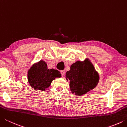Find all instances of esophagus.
Returning a JSON list of instances; mask_svg holds the SVG:
<instances>
[{
    "label": "esophagus",
    "mask_w": 127,
    "mask_h": 127,
    "mask_svg": "<svg viewBox=\"0 0 127 127\" xmlns=\"http://www.w3.org/2000/svg\"><path fill=\"white\" fill-rule=\"evenodd\" d=\"M61 74H62V76H63L64 75V74H65V70H61Z\"/></svg>",
    "instance_id": "obj_1"
}]
</instances>
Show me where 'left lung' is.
<instances>
[{
  "instance_id": "1",
  "label": "left lung",
  "mask_w": 127,
  "mask_h": 127,
  "mask_svg": "<svg viewBox=\"0 0 127 127\" xmlns=\"http://www.w3.org/2000/svg\"><path fill=\"white\" fill-rule=\"evenodd\" d=\"M70 68V70L66 73L65 78L69 81L72 93L81 96L96 87L99 75L89 59L83 62L77 61Z\"/></svg>"
}]
</instances>
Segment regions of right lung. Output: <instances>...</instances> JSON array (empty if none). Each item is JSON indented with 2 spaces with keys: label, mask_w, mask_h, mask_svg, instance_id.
Segmentation results:
<instances>
[{
  "label": "right lung",
  "mask_w": 127,
  "mask_h": 127,
  "mask_svg": "<svg viewBox=\"0 0 127 127\" xmlns=\"http://www.w3.org/2000/svg\"><path fill=\"white\" fill-rule=\"evenodd\" d=\"M28 81L34 90L45 91L57 77H61L59 70L49 69L45 62L40 61L31 66L28 71Z\"/></svg>",
  "instance_id": "right-lung-1"
}]
</instances>
